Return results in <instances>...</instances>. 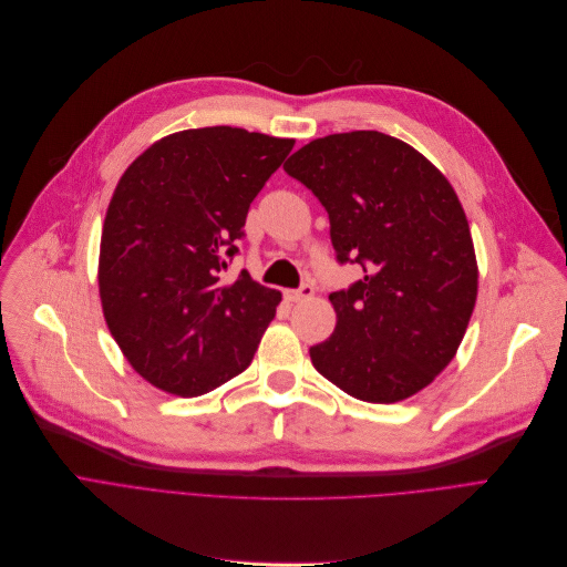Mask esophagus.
<instances>
[{
  "label": "esophagus",
  "instance_id": "obj_1",
  "mask_svg": "<svg viewBox=\"0 0 567 567\" xmlns=\"http://www.w3.org/2000/svg\"><path fill=\"white\" fill-rule=\"evenodd\" d=\"M313 292H316V288L311 284H302L298 290H286L284 295H286L288 302H302V300L311 298Z\"/></svg>",
  "mask_w": 567,
  "mask_h": 567
}]
</instances>
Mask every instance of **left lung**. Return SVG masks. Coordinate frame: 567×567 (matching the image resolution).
<instances>
[{
  "mask_svg": "<svg viewBox=\"0 0 567 567\" xmlns=\"http://www.w3.org/2000/svg\"><path fill=\"white\" fill-rule=\"evenodd\" d=\"M284 171L326 207L337 260L364 269L330 292L337 328L309 348L316 371L360 401L413 396L454 358L477 298L471 228L454 188L381 131L311 141Z\"/></svg>",
  "mask_w": 567,
  "mask_h": 567,
  "instance_id": "obj_1",
  "label": "left lung"
}]
</instances>
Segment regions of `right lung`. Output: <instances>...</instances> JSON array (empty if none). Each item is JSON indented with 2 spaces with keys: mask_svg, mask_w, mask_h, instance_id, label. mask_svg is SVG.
Wrapping results in <instances>:
<instances>
[{
  "mask_svg": "<svg viewBox=\"0 0 567 567\" xmlns=\"http://www.w3.org/2000/svg\"><path fill=\"white\" fill-rule=\"evenodd\" d=\"M295 141L233 126L173 133L126 168L105 212L107 330L154 388L198 396L245 371L281 292L226 281L247 212Z\"/></svg>",
  "mask_w": 567,
  "mask_h": 567,
  "instance_id": "obj_1",
  "label": "right lung"
}]
</instances>
